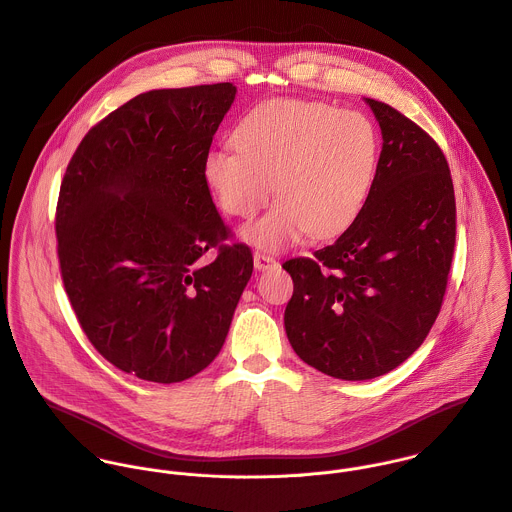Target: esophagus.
I'll use <instances>...</instances> for the list:
<instances>
[{
	"mask_svg": "<svg viewBox=\"0 0 512 512\" xmlns=\"http://www.w3.org/2000/svg\"><path fill=\"white\" fill-rule=\"evenodd\" d=\"M253 263H255V269L265 271V269L275 267V265H277V259H275V257H271V255H265V253H261V251H255V255H253Z\"/></svg>",
	"mask_w": 512,
	"mask_h": 512,
	"instance_id": "1",
	"label": "esophagus"
}]
</instances>
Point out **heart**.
Returning a JSON list of instances; mask_svg holds the SVG:
<instances>
[{"instance_id": "b5f03b06", "label": "heart", "mask_w": 512, "mask_h": 512, "mask_svg": "<svg viewBox=\"0 0 512 512\" xmlns=\"http://www.w3.org/2000/svg\"><path fill=\"white\" fill-rule=\"evenodd\" d=\"M235 145L205 157V179L219 207L253 217L271 197L279 203L243 237L279 251L305 233L327 239L361 215L371 195L381 141L361 111L325 101L277 97L255 105L235 129Z\"/></svg>"}]
</instances>
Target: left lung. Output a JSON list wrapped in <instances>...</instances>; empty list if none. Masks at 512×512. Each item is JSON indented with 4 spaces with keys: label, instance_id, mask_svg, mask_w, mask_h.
I'll return each instance as SVG.
<instances>
[{
    "label": "left lung",
    "instance_id": "obj_1",
    "mask_svg": "<svg viewBox=\"0 0 512 512\" xmlns=\"http://www.w3.org/2000/svg\"><path fill=\"white\" fill-rule=\"evenodd\" d=\"M383 149L365 209L333 243L283 263L293 279L285 331L317 371L367 381L427 339L447 291L457 205L445 153L389 103L367 99Z\"/></svg>",
    "mask_w": 512,
    "mask_h": 512
}]
</instances>
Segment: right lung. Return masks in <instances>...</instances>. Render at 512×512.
<instances>
[{
	"mask_svg": "<svg viewBox=\"0 0 512 512\" xmlns=\"http://www.w3.org/2000/svg\"><path fill=\"white\" fill-rule=\"evenodd\" d=\"M235 93L213 83L129 99L85 133L59 187L57 259L75 317L103 359L143 381L203 371L253 273L205 179Z\"/></svg>",
	"mask_w": 512,
	"mask_h": 512,
	"instance_id": "add662e5",
	"label": "right lung"
}]
</instances>
